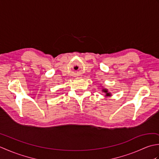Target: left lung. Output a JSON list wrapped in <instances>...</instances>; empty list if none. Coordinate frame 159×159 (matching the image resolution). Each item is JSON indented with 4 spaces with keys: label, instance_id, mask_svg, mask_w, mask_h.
Segmentation results:
<instances>
[{
    "label": "left lung",
    "instance_id": "obj_1",
    "mask_svg": "<svg viewBox=\"0 0 159 159\" xmlns=\"http://www.w3.org/2000/svg\"><path fill=\"white\" fill-rule=\"evenodd\" d=\"M102 91H103V92H104V93H106V95H107V96H111V95H110V93H108V91H107V89H102Z\"/></svg>",
    "mask_w": 159,
    "mask_h": 159
}]
</instances>
